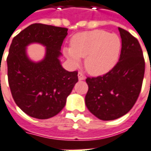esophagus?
<instances>
[{"mask_svg":"<svg viewBox=\"0 0 151 151\" xmlns=\"http://www.w3.org/2000/svg\"><path fill=\"white\" fill-rule=\"evenodd\" d=\"M78 80L79 81H82V80H85L86 77L83 74H82V73H78Z\"/></svg>","mask_w":151,"mask_h":151,"instance_id":"obj_1","label":"esophagus"}]
</instances>
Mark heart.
<instances>
[{
	"label": "heart",
	"instance_id": "heart-1",
	"mask_svg": "<svg viewBox=\"0 0 151 151\" xmlns=\"http://www.w3.org/2000/svg\"><path fill=\"white\" fill-rule=\"evenodd\" d=\"M120 50L121 40L118 35L95 30L74 35L70 40V47H65L63 52L74 65L80 62V57H85L86 70L92 75L100 76L116 65Z\"/></svg>",
	"mask_w": 151,
	"mask_h": 151
}]
</instances>
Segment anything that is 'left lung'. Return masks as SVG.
<instances>
[{
	"label": "left lung",
	"mask_w": 151,
	"mask_h": 151,
	"mask_svg": "<svg viewBox=\"0 0 151 151\" xmlns=\"http://www.w3.org/2000/svg\"><path fill=\"white\" fill-rule=\"evenodd\" d=\"M121 38L120 59L111 71L87 78L86 105L102 120H112L128 113L135 104L142 85L145 60L139 42L119 27Z\"/></svg>",
	"instance_id": "8db88e82"
}]
</instances>
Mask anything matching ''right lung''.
<instances>
[{
    "label": "right lung",
    "mask_w": 151,
    "mask_h": 151,
    "mask_svg": "<svg viewBox=\"0 0 151 151\" xmlns=\"http://www.w3.org/2000/svg\"><path fill=\"white\" fill-rule=\"evenodd\" d=\"M68 29L35 23L12 40L7 57L8 81L16 104L28 116L48 119L61 111L78 81V72H69L60 64V48ZM40 43L45 56L38 63L27 56L26 47Z\"/></svg>",
    "instance_id": "1"
}]
</instances>
